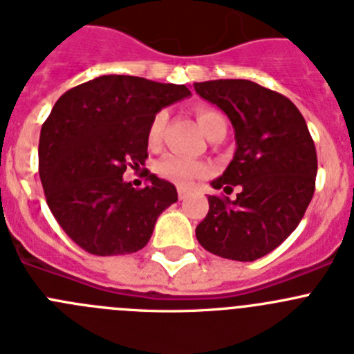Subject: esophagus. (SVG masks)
Returning <instances> with one entry per match:
<instances>
[{
    "label": "esophagus",
    "mask_w": 354,
    "mask_h": 354,
    "mask_svg": "<svg viewBox=\"0 0 354 354\" xmlns=\"http://www.w3.org/2000/svg\"><path fill=\"white\" fill-rule=\"evenodd\" d=\"M177 193H179V198L180 200H184V198H187V196H189V189H187V187H184V186H179L177 187Z\"/></svg>",
    "instance_id": "obj_1"
}]
</instances>
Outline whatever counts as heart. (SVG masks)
Returning a JSON list of instances; mask_svg holds the SVG:
<instances>
[{
	"label": "heart",
	"mask_w": 354,
	"mask_h": 354,
	"mask_svg": "<svg viewBox=\"0 0 354 354\" xmlns=\"http://www.w3.org/2000/svg\"><path fill=\"white\" fill-rule=\"evenodd\" d=\"M196 120H198L200 129L204 131L207 138H211L216 131L227 129V120H225L223 115L212 108L196 109ZM165 124H167V113L158 111L152 117L149 129H147V142H149L150 147H156L159 143ZM156 170H158L162 179L171 180L175 184H189L195 177H198L204 171V167L200 162L192 161V159L179 158V156H167V158H162L158 162Z\"/></svg>",
	"instance_id": "b5f03b06"
}]
</instances>
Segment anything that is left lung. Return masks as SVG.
Returning a JSON list of instances; mask_svg holds the SVG:
<instances>
[{
	"label": "left lung",
	"instance_id": "obj_1",
	"mask_svg": "<svg viewBox=\"0 0 354 354\" xmlns=\"http://www.w3.org/2000/svg\"><path fill=\"white\" fill-rule=\"evenodd\" d=\"M195 92L230 118L236 131L234 159L214 189L236 200L209 196V212L196 227L207 252L252 262L280 246L310 204L317 154L299 109L282 93L248 80L195 83Z\"/></svg>",
	"mask_w": 354,
	"mask_h": 354
}]
</instances>
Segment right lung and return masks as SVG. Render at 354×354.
Returning <instances> with one entry per match:
<instances>
[{
	"label": "right lung",
	"mask_w": 354,
	"mask_h": 354,
	"mask_svg": "<svg viewBox=\"0 0 354 354\" xmlns=\"http://www.w3.org/2000/svg\"><path fill=\"white\" fill-rule=\"evenodd\" d=\"M189 95L184 84L111 74L56 101L40 131L39 174L53 216L77 246L122 255L149 243L159 214L177 202V189L154 174L136 189L122 175L145 165L152 117Z\"/></svg>",
	"instance_id": "obj_1"
}]
</instances>
